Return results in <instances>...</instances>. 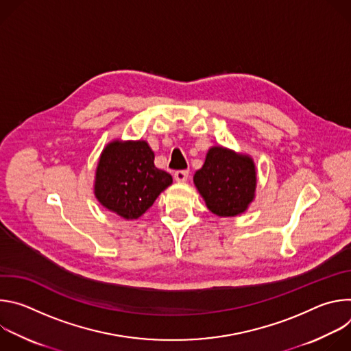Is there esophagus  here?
Listing matches in <instances>:
<instances>
[{"mask_svg": "<svg viewBox=\"0 0 351 351\" xmlns=\"http://www.w3.org/2000/svg\"><path fill=\"white\" fill-rule=\"evenodd\" d=\"M173 176H175V180H176V182H186L187 178H189V171H186V169L176 171V172L173 173Z\"/></svg>", "mask_w": 351, "mask_h": 351, "instance_id": "obj_1", "label": "esophagus"}]
</instances>
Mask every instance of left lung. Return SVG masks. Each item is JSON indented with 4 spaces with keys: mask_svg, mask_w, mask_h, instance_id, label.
I'll return each mask as SVG.
<instances>
[{
    "mask_svg": "<svg viewBox=\"0 0 351 351\" xmlns=\"http://www.w3.org/2000/svg\"><path fill=\"white\" fill-rule=\"evenodd\" d=\"M256 180L253 160L222 147H213L203 168L194 175V184L208 210L219 217L245 211L254 198Z\"/></svg>",
    "mask_w": 351,
    "mask_h": 351,
    "instance_id": "obj_1",
    "label": "left lung"
}]
</instances>
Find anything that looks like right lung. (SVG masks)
Listing matches in <instances>:
<instances>
[{
  "label": "right lung",
  "mask_w": 351,
  "mask_h": 351,
  "mask_svg": "<svg viewBox=\"0 0 351 351\" xmlns=\"http://www.w3.org/2000/svg\"><path fill=\"white\" fill-rule=\"evenodd\" d=\"M172 183V176L154 165L145 141H114L106 147L95 173V197L110 211L137 219Z\"/></svg>",
  "instance_id": "obj_1"
}]
</instances>
